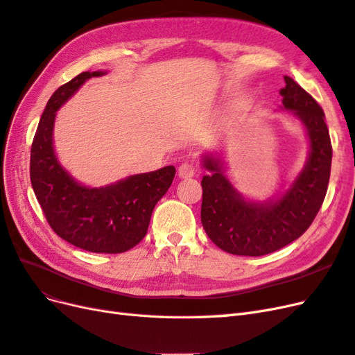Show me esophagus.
I'll use <instances>...</instances> for the list:
<instances>
[{
    "label": "esophagus",
    "mask_w": 355,
    "mask_h": 355,
    "mask_svg": "<svg viewBox=\"0 0 355 355\" xmlns=\"http://www.w3.org/2000/svg\"><path fill=\"white\" fill-rule=\"evenodd\" d=\"M196 171H197V168L192 163H182L178 168V176L182 179H188V178L194 176Z\"/></svg>",
    "instance_id": "esophagus-1"
}]
</instances>
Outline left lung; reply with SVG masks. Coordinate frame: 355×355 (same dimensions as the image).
I'll return each mask as SVG.
<instances>
[{"mask_svg":"<svg viewBox=\"0 0 355 355\" xmlns=\"http://www.w3.org/2000/svg\"><path fill=\"white\" fill-rule=\"evenodd\" d=\"M283 110L293 111L305 125L309 154L302 171L277 200L263 202L244 200L225 176L223 161L213 154L202 157L201 223L219 249L237 256H263L280 250L299 239L313 223L324 201L330 167L331 142L324 112L315 99L290 77Z\"/></svg>","mask_w":355,"mask_h":355,"instance_id":"8db88e82","label":"left lung"}]
</instances>
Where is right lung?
I'll use <instances>...</instances> for the list:
<instances>
[{
  "mask_svg": "<svg viewBox=\"0 0 355 355\" xmlns=\"http://www.w3.org/2000/svg\"><path fill=\"white\" fill-rule=\"evenodd\" d=\"M103 73L81 72L51 94L31 148V184L60 239L93 253H123L144 240L155 204L170 188L176 168L167 166L90 188L62 167L53 148L56 112L85 81Z\"/></svg>",
  "mask_w": 355,
  "mask_h": 355,
  "instance_id": "add662e5",
  "label": "right lung"
}]
</instances>
